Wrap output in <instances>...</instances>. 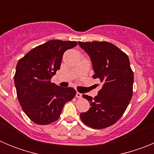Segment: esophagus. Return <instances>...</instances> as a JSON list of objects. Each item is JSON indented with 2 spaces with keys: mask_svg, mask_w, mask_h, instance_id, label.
I'll return each instance as SVG.
<instances>
[{
  "mask_svg": "<svg viewBox=\"0 0 154 154\" xmlns=\"http://www.w3.org/2000/svg\"><path fill=\"white\" fill-rule=\"evenodd\" d=\"M82 94H81L80 93V92H76V95H75V96H76V98H79V99H80V98H82Z\"/></svg>",
  "mask_w": 154,
  "mask_h": 154,
  "instance_id": "34e87169",
  "label": "esophagus"
}]
</instances>
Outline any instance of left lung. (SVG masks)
<instances>
[{
  "mask_svg": "<svg viewBox=\"0 0 154 154\" xmlns=\"http://www.w3.org/2000/svg\"><path fill=\"white\" fill-rule=\"evenodd\" d=\"M91 58L93 79L103 82L98 95L92 98L83 94L90 103L80 118L86 126L103 129L116 123L123 115L133 96V72L126 53L108 42H79Z\"/></svg>",
  "mask_w": 154,
  "mask_h": 154,
  "instance_id": "1",
  "label": "left lung"
}]
</instances>
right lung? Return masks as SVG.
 <instances>
[{"label": "right lung", "mask_w": 154, "mask_h": 154, "mask_svg": "<svg viewBox=\"0 0 154 154\" xmlns=\"http://www.w3.org/2000/svg\"><path fill=\"white\" fill-rule=\"evenodd\" d=\"M77 45L72 41H48L17 62L14 74L17 99L24 113L36 124L55 122L65 103L75 96L73 88L58 86L51 79L60 69L64 52Z\"/></svg>", "instance_id": "obj_1"}]
</instances>
